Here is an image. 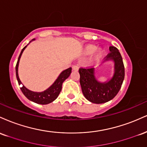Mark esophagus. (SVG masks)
<instances>
[{
	"instance_id": "obj_1",
	"label": "esophagus",
	"mask_w": 147,
	"mask_h": 147,
	"mask_svg": "<svg viewBox=\"0 0 147 147\" xmlns=\"http://www.w3.org/2000/svg\"><path fill=\"white\" fill-rule=\"evenodd\" d=\"M72 69H73V70H75V71H77V70H79V66L77 65H74L73 66H72Z\"/></svg>"
}]
</instances>
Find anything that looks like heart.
Instances as JSON below:
<instances>
[{"mask_svg":"<svg viewBox=\"0 0 147 147\" xmlns=\"http://www.w3.org/2000/svg\"><path fill=\"white\" fill-rule=\"evenodd\" d=\"M96 50V47L95 45H88L86 47V53L88 54V55H90V54H92L94 52H95ZM102 54V51H99V53H98V55H101Z\"/></svg>","mask_w":147,"mask_h":147,"instance_id":"obj_1","label":"heart"}]
</instances>
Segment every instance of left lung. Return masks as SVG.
Masks as SVG:
<instances>
[{"instance_id": "1", "label": "left lung", "mask_w": 147, "mask_h": 147, "mask_svg": "<svg viewBox=\"0 0 147 147\" xmlns=\"http://www.w3.org/2000/svg\"><path fill=\"white\" fill-rule=\"evenodd\" d=\"M110 52L106 59L115 62V73L113 78L107 83H100L94 75V68L90 67L80 68V84L84 97L95 104H102L113 99L120 90L124 79V65L122 57L117 48L109 47Z\"/></svg>"}]
</instances>
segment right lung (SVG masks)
<instances>
[{
  "label": "right lung",
  "mask_w": 147,
  "mask_h": 147,
  "mask_svg": "<svg viewBox=\"0 0 147 147\" xmlns=\"http://www.w3.org/2000/svg\"><path fill=\"white\" fill-rule=\"evenodd\" d=\"M26 48V46H25L23 48V50H21V54H20L19 57H18L17 63L16 65V78H17L18 83V84H21V82L20 81L19 77H18V63H19L20 58H21L22 53H23V50H25V48ZM71 68H69L66 70H63L61 73L60 74V75L59 76V77L55 82L48 89H47L46 90L43 91L41 92H32V91H30L27 89L24 86H23L21 88V90L22 92L23 93L25 97H27L30 100L32 101V102L36 103V104H50L53 102L54 100H55L57 98L59 95L61 90L62 88V84L64 81L68 77L70 76V73H71Z\"/></svg>",
  "instance_id": "1"
}]
</instances>
